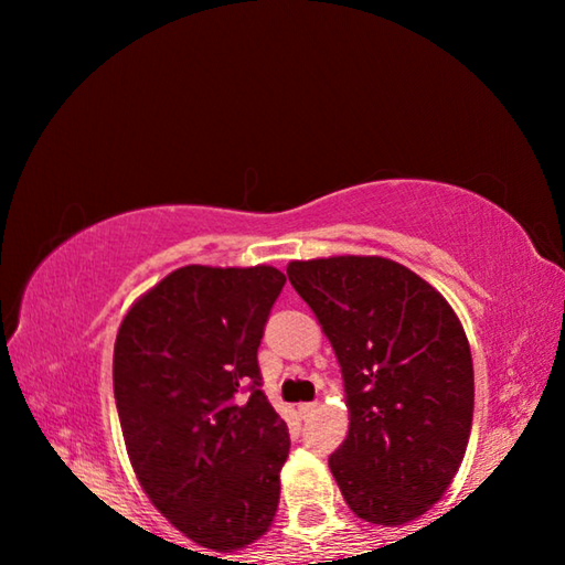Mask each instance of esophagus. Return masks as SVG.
I'll return each mask as SVG.
<instances>
[{"label":"esophagus","instance_id":"esophagus-1","mask_svg":"<svg viewBox=\"0 0 565 565\" xmlns=\"http://www.w3.org/2000/svg\"><path fill=\"white\" fill-rule=\"evenodd\" d=\"M317 406H319L317 401H309V404H301V406H299V414H301V416H309V414H313V411H317Z\"/></svg>","mask_w":565,"mask_h":565}]
</instances>
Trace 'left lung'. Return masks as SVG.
<instances>
[{
	"label": "left lung",
	"mask_w": 565,
	"mask_h": 565,
	"mask_svg": "<svg viewBox=\"0 0 565 565\" xmlns=\"http://www.w3.org/2000/svg\"><path fill=\"white\" fill-rule=\"evenodd\" d=\"M289 281L337 351L349 434L329 458L359 519L401 525L428 511L463 461L473 361L431 284L384 256L291 262Z\"/></svg>",
	"instance_id": "1"
}]
</instances>
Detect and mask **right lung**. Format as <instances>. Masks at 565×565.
<instances>
[{"instance_id": "add662e5", "label": "right lung", "mask_w": 565, "mask_h": 565, "mask_svg": "<svg viewBox=\"0 0 565 565\" xmlns=\"http://www.w3.org/2000/svg\"><path fill=\"white\" fill-rule=\"evenodd\" d=\"M286 276L181 266L131 306L114 343L127 454L161 515L199 546L238 551L269 531L289 428L256 351Z\"/></svg>"}]
</instances>
